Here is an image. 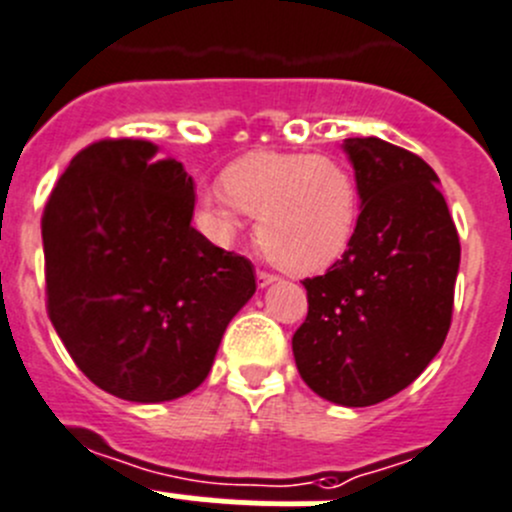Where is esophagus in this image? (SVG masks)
Segmentation results:
<instances>
[{
    "instance_id": "1",
    "label": "esophagus",
    "mask_w": 512,
    "mask_h": 512,
    "mask_svg": "<svg viewBox=\"0 0 512 512\" xmlns=\"http://www.w3.org/2000/svg\"><path fill=\"white\" fill-rule=\"evenodd\" d=\"M256 278H258V286H261V288L271 286V283L278 281V276H273V273H266V271H258Z\"/></svg>"
}]
</instances>
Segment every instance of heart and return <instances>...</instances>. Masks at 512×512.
Returning a JSON list of instances; mask_svg holds the SVG:
<instances>
[{
    "label": "heart",
    "mask_w": 512,
    "mask_h": 512,
    "mask_svg": "<svg viewBox=\"0 0 512 512\" xmlns=\"http://www.w3.org/2000/svg\"><path fill=\"white\" fill-rule=\"evenodd\" d=\"M199 204L206 231L219 244L239 234L241 211L254 216L256 244L273 266L293 276L336 263L361 216L356 176L331 154H249L226 169L224 191L206 186Z\"/></svg>",
    "instance_id": "1"
}]
</instances>
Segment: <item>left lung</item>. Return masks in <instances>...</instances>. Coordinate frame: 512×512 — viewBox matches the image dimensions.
<instances>
[{"mask_svg":"<svg viewBox=\"0 0 512 512\" xmlns=\"http://www.w3.org/2000/svg\"><path fill=\"white\" fill-rule=\"evenodd\" d=\"M361 194L358 229L328 273L306 278L293 358L313 393L346 408L411 386L450 328L460 241L438 176L378 136L343 139Z\"/></svg>","mask_w":512,"mask_h":512,"instance_id":"8db88e82","label":"left lung"}]
</instances>
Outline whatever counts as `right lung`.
<instances>
[{
    "label": "right lung",
    "instance_id": "add662e5",
    "mask_svg": "<svg viewBox=\"0 0 512 512\" xmlns=\"http://www.w3.org/2000/svg\"><path fill=\"white\" fill-rule=\"evenodd\" d=\"M156 154L144 139L86 146L42 219L49 318L84 376L131 403L199 388L256 293L251 261L191 226L184 164Z\"/></svg>",
    "mask_w": 512,
    "mask_h": 512
}]
</instances>
